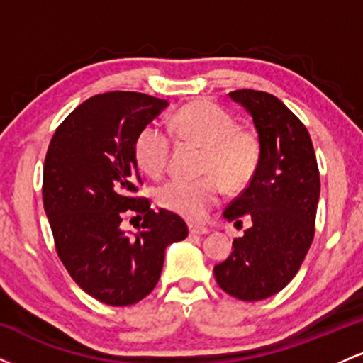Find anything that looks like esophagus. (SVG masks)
I'll list each match as a JSON object with an SVG mask.
<instances>
[{
    "label": "esophagus",
    "instance_id": "esophagus-1",
    "mask_svg": "<svg viewBox=\"0 0 363 363\" xmlns=\"http://www.w3.org/2000/svg\"><path fill=\"white\" fill-rule=\"evenodd\" d=\"M189 234L191 235H206V234H210V230H208L206 227H198V225H191V227H189Z\"/></svg>",
    "mask_w": 363,
    "mask_h": 363
}]
</instances>
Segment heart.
I'll list each match as a JSON object with an SVG mask.
<instances>
[{
	"instance_id": "heart-1",
	"label": "heart",
	"mask_w": 363,
	"mask_h": 363,
	"mask_svg": "<svg viewBox=\"0 0 363 363\" xmlns=\"http://www.w3.org/2000/svg\"><path fill=\"white\" fill-rule=\"evenodd\" d=\"M182 140L205 148L199 181L172 179L155 191L157 203L189 220H201L218 203L222 186L240 191L251 182L259 164V141L247 129L237 128L234 116L210 101H194L181 107L170 123ZM138 169L150 177H160L167 167L170 138L157 123L136 135L133 145Z\"/></svg>"
}]
</instances>
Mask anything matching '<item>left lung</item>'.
I'll use <instances>...</instances> for the list:
<instances>
[{
    "instance_id": "8db88e82",
    "label": "left lung",
    "mask_w": 363,
    "mask_h": 363,
    "mask_svg": "<svg viewBox=\"0 0 363 363\" xmlns=\"http://www.w3.org/2000/svg\"><path fill=\"white\" fill-rule=\"evenodd\" d=\"M228 97L252 118L261 155L249 186L223 211L227 222L247 218L251 227L213 273L228 295L256 302L285 289L309 251L319 170L309 131L280 99L247 89Z\"/></svg>"
}]
</instances>
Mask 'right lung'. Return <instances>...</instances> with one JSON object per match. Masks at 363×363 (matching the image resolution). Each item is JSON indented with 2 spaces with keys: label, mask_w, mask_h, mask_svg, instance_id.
I'll list each match as a JSON object with an SVG mask.
<instances>
[{
  "label": "right lung",
  "mask_w": 363,
  "mask_h": 363,
  "mask_svg": "<svg viewBox=\"0 0 363 363\" xmlns=\"http://www.w3.org/2000/svg\"><path fill=\"white\" fill-rule=\"evenodd\" d=\"M167 106L138 91L95 95L62 121L45 155L43 199L57 256L77 285L107 306L147 297L165 249L187 237L181 216L135 196V138ZM126 211L144 215L138 235L120 230Z\"/></svg>",
  "instance_id": "add662e5"
}]
</instances>
